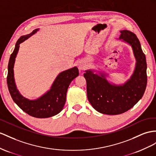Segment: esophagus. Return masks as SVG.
I'll return each instance as SVG.
<instances>
[{
	"mask_svg": "<svg viewBox=\"0 0 156 156\" xmlns=\"http://www.w3.org/2000/svg\"><path fill=\"white\" fill-rule=\"evenodd\" d=\"M77 66H78V69H79L80 70H84L85 68H86V65H85L84 62H83L82 61H79V62H78V63H77Z\"/></svg>",
	"mask_w": 156,
	"mask_h": 156,
	"instance_id": "34e87169",
	"label": "esophagus"
}]
</instances>
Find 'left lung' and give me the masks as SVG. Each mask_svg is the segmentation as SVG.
<instances>
[{
    "label": "left lung",
    "mask_w": 156,
    "mask_h": 156,
    "mask_svg": "<svg viewBox=\"0 0 156 156\" xmlns=\"http://www.w3.org/2000/svg\"><path fill=\"white\" fill-rule=\"evenodd\" d=\"M120 32L119 39L131 46L136 60L135 69L130 79L123 84L117 85L107 80L108 74L102 72L90 69L83 74L87 99L95 110L105 115L121 114L131 109L142 98L147 85L146 59L140 41L130 31Z\"/></svg>",
    "instance_id": "8db88e82"
}]
</instances>
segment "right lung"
Here are the masks:
<instances>
[{"label": "right lung", "instance_id": "1", "mask_svg": "<svg viewBox=\"0 0 156 156\" xmlns=\"http://www.w3.org/2000/svg\"><path fill=\"white\" fill-rule=\"evenodd\" d=\"M39 29L20 37L16 43L14 50L11 54L8 66L7 84L13 101L22 111L36 118H48L55 116L62 110L66 102L67 90L70 82L79 75L76 66L60 73L52 84L51 89L41 97L35 99H29L20 93L14 80V66L18 53L20 44L35 34Z\"/></svg>", "mask_w": 156, "mask_h": 156}]
</instances>
